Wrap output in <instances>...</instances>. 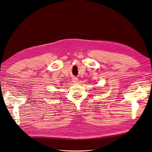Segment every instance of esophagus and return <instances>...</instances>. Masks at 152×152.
Returning <instances> with one entry per match:
<instances>
[{
  "instance_id": "1",
  "label": "esophagus",
  "mask_w": 152,
  "mask_h": 152,
  "mask_svg": "<svg viewBox=\"0 0 152 152\" xmlns=\"http://www.w3.org/2000/svg\"><path fill=\"white\" fill-rule=\"evenodd\" d=\"M72 81H73V83H77V81H78V80H77V78H73Z\"/></svg>"
}]
</instances>
